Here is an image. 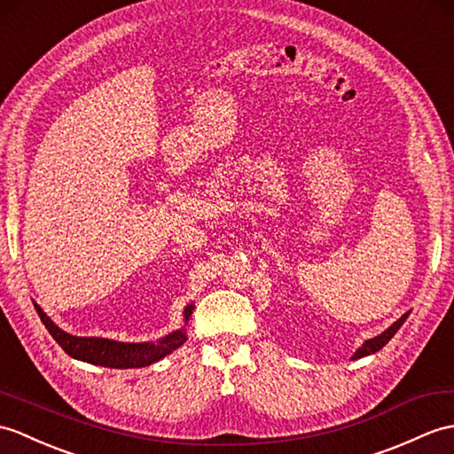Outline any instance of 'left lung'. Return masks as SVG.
<instances>
[{
    "label": "left lung",
    "instance_id": "left-lung-1",
    "mask_svg": "<svg viewBox=\"0 0 454 454\" xmlns=\"http://www.w3.org/2000/svg\"><path fill=\"white\" fill-rule=\"evenodd\" d=\"M410 313V311H408ZM408 313H404L403 317H400L396 323H393L391 326H388V329L385 331V333H381L379 336H375V339H370V340H365L364 342V346H360L357 348V352L354 354V357L352 360H357V357H364V356H370V354H375V352H379L381 350V348L393 339V336L396 334V331L400 329V326H403V323L406 321V317H408Z\"/></svg>",
    "mask_w": 454,
    "mask_h": 454
}]
</instances>
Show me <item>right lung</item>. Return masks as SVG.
I'll return each mask as SVG.
<instances>
[{"label":"right lung","mask_w":454,"mask_h":454,"mask_svg":"<svg viewBox=\"0 0 454 454\" xmlns=\"http://www.w3.org/2000/svg\"><path fill=\"white\" fill-rule=\"evenodd\" d=\"M35 308L40 321L44 323L48 333L51 334V339H54L71 357L94 364V365L114 367V370H129V367L151 365L158 360H162L166 354L174 352L176 348H179L187 340L185 331H176L158 342H143V344L115 342L108 339H97V336H73V334H67L66 331H61L58 325H54V321H51L36 303ZM192 313H193V305H187L185 321L189 319V315Z\"/></svg>","instance_id":"add662e5"}]
</instances>
